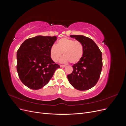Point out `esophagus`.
Wrapping results in <instances>:
<instances>
[{"label": "esophagus", "instance_id": "34e87169", "mask_svg": "<svg viewBox=\"0 0 126 126\" xmlns=\"http://www.w3.org/2000/svg\"><path fill=\"white\" fill-rule=\"evenodd\" d=\"M60 67L64 68V67H66V65H62V64H60Z\"/></svg>", "mask_w": 126, "mask_h": 126}]
</instances>
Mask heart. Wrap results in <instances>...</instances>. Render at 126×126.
<instances>
[{
  "instance_id": "b5f03b06",
  "label": "heart",
  "mask_w": 126,
  "mask_h": 126,
  "mask_svg": "<svg viewBox=\"0 0 126 126\" xmlns=\"http://www.w3.org/2000/svg\"><path fill=\"white\" fill-rule=\"evenodd\" d=\"M64 57L61 60L62 62H69L75 63L79 62L83 53L82 44L77 40L68 38H63L57 42V45L51 47L50 57L53 61L57 62L63 55Z\"/></svg>"
}]
</instances>
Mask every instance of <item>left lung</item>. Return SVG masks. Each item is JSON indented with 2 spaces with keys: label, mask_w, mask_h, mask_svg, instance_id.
I'll use <instances>...</instances> for the list:
<instances>
[{
  "label": "left lung",
  "mask_w": 126,
  "mask_h": 126,
  "mask_svg": "<svg viewBox=\"0 0 126 126\" xmlns=\"http://www.w3.org/2000/svg\"><path fill=\"white\" fill-rule=\"evenodd\" d=\"M80 42L83 53L79 62L72 66V73L67 75L70 84L79 90H88L94 87L99 79L102 67V53L96 43L82 35H70Z\"/></svg>",
  "instance_id": "1"
}]
</instances>
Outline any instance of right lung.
Masks as SVG:
<instances>
[{
  "instance_id": "add662e5",
  "label": "right lung",
  "mask_w": 126,
  "mask_h": 126,
  "mask_svg": "<svg viewBox=\"0 0 126 126\" xmlns=\"http://www.w3.org/2000/svg\"><path fill=\"white\" fill-rule=\"evenodd\" d=\"M57 37L37 36L26 39L17 52V70L20 80L29 88L38 90L46 85L60 68L50 57Z\"/></svg>"
}]
</instances>
